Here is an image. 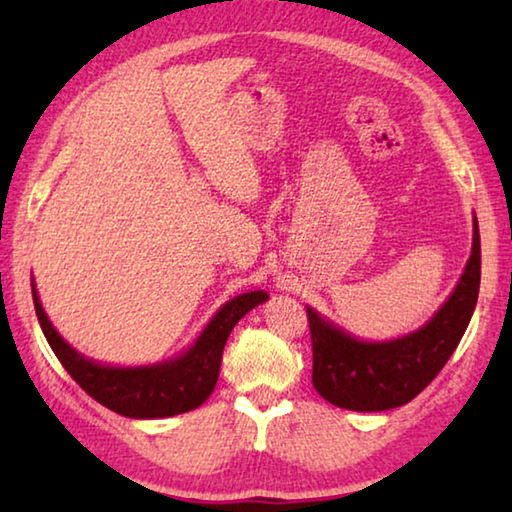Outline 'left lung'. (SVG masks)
Segmentation results:
<instances>
[{
	"instance_id": "left-lung-1",
	"label": "left lung",
	"mask_w": 512,
	"mask_h": 512,
	"mask_svg": "<svg viewBox=\"0 0 512 512\" xmlns=\"http://www.w3.org/2000/svg\"><path fill=\"white\" fill-rule=\"evenodd\" d=\"M481 284V239L474 216L472 255L452 296L427 325L395 341L368 343L307 307L314 388L350 411H388L411 402L443 370L474 314Z\"/></svg>"
}]
</instances>
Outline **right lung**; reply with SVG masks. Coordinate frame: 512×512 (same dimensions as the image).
Here are the masks:
<instances>
[{
    "mask_svg": "<svg viewBox=\"0 0 512 512\" xmlns=\"http://www.w3.org/2000/svg\"><path fill=\"white\" fill-rule=\"evenodd\" d=\"M31 291L42 334L76 384L106 409L140 420L171 418V415L187 413L201 406L212 395L216 379H219L221 354L232 327L250 309L268 300L266 291L241 293L216 311L196 343L180 357L153 363V366L117 368L101 366V363L76 352L49 323L33 282Z\"/></svg>",
    "mask_w": 512,
    "mask_h": 512,
    "instance_id": "1",
    "label": "right lung"
}]
</instances>
